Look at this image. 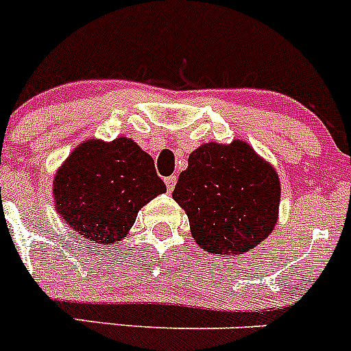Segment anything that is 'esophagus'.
<instances>
[{"label":"esophagus","mask_w":351,"mask_h":351,"mask_svg":"<svg viewBox=\"0 0 351 351\" xmlns=\"http://www.w3.org/2000/svg\"><path fill=\"white\" fill-rule=\"evenodd\" d=\"M176 182H178V178H176V176H169V178H165L167 191L172 193V191H173V188H176Z\"/></svg>","instance_id":"34e87169"}]
</instances>
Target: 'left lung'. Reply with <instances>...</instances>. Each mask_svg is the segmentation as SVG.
<instances>
[{
	"instance_id": "8db88e82",
	"label": "left lung",
	"mask_w": 351,
	"mask_h": 351,
	"mask_svg": "<svg viewBox=\"0 0 351 351\" xmlns=\"http://www.w3.org/2000/svg\"><path fill=\"white\" fill-rule=\"evenodd\" d=\"M172 198L205 252L241 255L272 232L281 184L274 167L248 143H206L189 155Z\"/></svg>"
}]
</instances>
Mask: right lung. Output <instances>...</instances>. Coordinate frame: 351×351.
Returning a JSON list of instances; mask_svg holds the SVG:
<instances>
[{"label": "right lung", "mask_w": 351, "mask_h": 351, "mask_svg": "<svg viewBox=\"0 0 351 351\" xmlns=\"http://www.w3.org/2000/svg\"><path fill=\"white\" fill-rule=\"evenodd\" d=\"M167 188L153 158L132 139H88L70 153L53 179L60 215L98 245L125 238L138 212Z\"/></svg>", "instance_id": "right-lung-1"}]
</instances>
